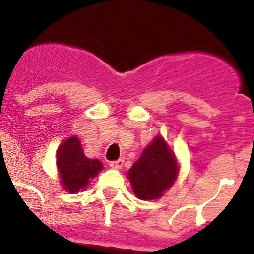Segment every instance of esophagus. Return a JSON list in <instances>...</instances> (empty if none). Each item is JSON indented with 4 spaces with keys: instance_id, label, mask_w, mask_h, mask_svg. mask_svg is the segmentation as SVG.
<instances>
[{
    "instance_id": "34e87169",
    "label": "esophagus",
    "mask_w": 254,
    "mask_h": 254,
    "mask_svg": "<svg viewBox=\"0 0 254 254\" xmlns=\"http://www.w3.org/2000/svg\"><path fill=\"white\" fill-rule=\"evenodd\" d=\"M109 167H111L112 169H121V168L123 167V160L122 159H118V160L116 161H111V163H109Z\"/></svg>"
}]
</instances>
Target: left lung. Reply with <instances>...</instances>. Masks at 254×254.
<instances>
[{
	"instance_id": "left-lung-1",
	"label": "left lung",
	"mask_w": 254,
	"mask_h": 254,
	"mask_svg": "<svg viewBox=\"0 0 254 254\" xmlns=\"http://www.w3.org/2000/svg\"><path fill=\"white\" fill-rule=\"evenodd\" d=\"M179 174L176 154L163 136L158 134L145 147L127 173L134 196L149 201L158 199L174 185Z\"/></svg>"
}]
</instances>
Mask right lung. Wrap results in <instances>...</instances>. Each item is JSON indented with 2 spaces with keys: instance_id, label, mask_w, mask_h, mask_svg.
Listing matches in <instances>:
<instances>
[{
  "instance_id": "1",
  "label": "right lung",
  "mask_w": 254,
  "mask_h": 254,
  "mask_svg": "<svg viewBox=\"0 0 254 254\" xmlns=\"http://www.w3.org/2000/svg\"><path fill=\"white\" fill-rule=\"evenodd\" d=\"M61 185L68 193H77L89 186V182L103 169L102 161L85 156L77 136L66 138L56 152Z\"/></svg>"
}]
</instances>
